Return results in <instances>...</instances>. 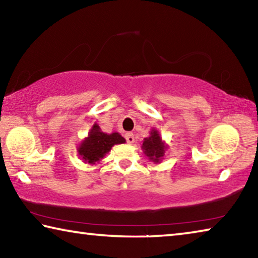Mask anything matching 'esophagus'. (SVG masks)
<instances>
[{"mask_svg": "<svg viewBox=\"0 0 258 258\" xmlns=\"http://www.w3.org/2000/svg\"><path fill=\"white\" fill-rule=\"evenodd\" d=\"M125 139H126V141H127V143H130V145H132V143H134V135H133V133H126L125 134Z\"/></svg>", "mask_w": 258, "mask_h": 258, "instance_id": "esophagus-1", "label": "esophagus"}]
</instances>
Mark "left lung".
I'll return each instance as SVG.
<instances>
[{"mask_svg":"<svg viewBox=\"0 0 258 258\" xmlns=\"http://www.w3.org/2000/svg\"><path fill=\"white\" fill-rule=\"evenodd\" d=\"M167 149V146L161 140L159 132L155 128L151 130L150 135L143 140L142 143V150L145 155L149 158L151 161L158 164L160 160L164 158L165 151Z\"/></svg>","mask_w":258,"mask_h":258,"instance_id":"1","label":"left lung"}]
</instances>
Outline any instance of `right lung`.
<instances>
[{"mask_svg": "<svg viewBox=\"0 0 258 258\" xmlns=\"http://www.w3.org/2000/svg\"><path fill=\"white\" fill-rule=\"evenodd\" d=\"M121 143H125V139L119 133H103L99 125L94 124L90 131L89 137L83 140L77 151L85 163L93 165L99 163L113 146Z\"/></svg>", "mask_w": 258, "mask_h": 258, "instance_id": "1", "label": "right lung"}]
</instances>
